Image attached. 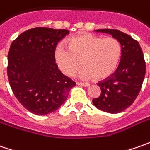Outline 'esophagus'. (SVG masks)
I'll use <instances>...</instances> for the list:
<instances>
[{"instance_id":"esophagus-1","label":"esophagus","mask_w":150,"mask_h":150,"mask_svg":"<svg viewBox=\"0 0 150 150\" xmlns=\"http://www.w3.org/2000/svg\"><path fill=\"white\" fill-rule=\"evenodd\" d=\"M77 84L79 85V86H83V87H88L90 85V84L88 83H79V82H78Z\"/></svg>"}]
</instances>
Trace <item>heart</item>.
<instances>
[{
	"instance_id": "obj_1",
	"label": "heart",
	"mask_w": 150,
	"mask_h": 150,
	"mask_svg": "<svg viewBox=\"0 0 150 150\" xmlns=\"http://www.w3.org/2000/svg\"><path fill=\"white\" fill-rule=\"evenodd\" d=\"M121 44L112 37L102 38L90 33L71 38L54 49V59L61 72L72 77L82 65L78 73L82 79L95 78L103 80L115 72L121 57ZM81 62H80V61Z\"/></svg>"
}]
</instances>
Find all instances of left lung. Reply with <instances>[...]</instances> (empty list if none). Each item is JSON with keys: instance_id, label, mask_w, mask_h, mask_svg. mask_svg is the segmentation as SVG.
Returning <instances> with one entry per match:
<instances>
[{"instance_id": "left-lung-1", "label": "left lung", "mask_w": 150, "mask_h": 150, "mask_svg": "<svg viewBox=\"0 0 150 150\" xmlns=\"http://www.w3.org/2000/svg\"><path fill=\"white\" fill-rule=\"evenodd\" d=\"M109 33L121 44V58L118 68L109 78L98 83L101 94L93 99L102 111L118 113L132 105L138 97L145 76V62L139 43L129 35L115 29H98Z\"/></svg>"}]
</instances>
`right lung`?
Listing matches in <instances>:
<instances>
[{
    "label": "right lung",
    "mask_w": 150,
    "mask_h": 150,
    "mask_svg": "<svg viewBox=\"0 0 150 150\" xmlns=\"http://www.w3.org/2000/svg\"><path fill=\"white\" fill-rule=\"evenodd\" d=\"M69 31L35 27L20 34L8 52L7 75L21 104L34 114L54 112L76 85L57 68L54 49Z\"/></svg>",
    "instance_id": "1"
}]
</instances>
